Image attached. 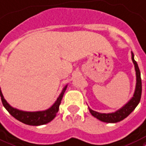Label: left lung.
Returning <instances> with one entry per match:
<instances>
[{
  "instance_id": "1",
  "label": "left lung",
  "mask_w": 146,
  "mask_h": 146,
  "mask_svg": "<svg viewBox=\"0 0 146 146\" xmlns=\"http://www.w3.org/2000/svg\"><path fill=\"white\" fill-rule=\"evenodd\" d=\"M132 54V60L134 64L135 70V76H136V84H135V92L133 93L132 97L130 99L128 103H126L122 107L116 110L114 113H100L96 112L94 110H91L89 107V110L93 116L96 118L97 119L102 122H107V123H115L120 122L126 118L133 110H135L138 104L139 103L141 95H142V80H141V73L136 61L134 59V54L131 52Z\"/></svg>"
}]
</instances>
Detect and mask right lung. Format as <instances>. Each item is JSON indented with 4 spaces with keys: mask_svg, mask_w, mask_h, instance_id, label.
<instances>
[{
    "mask_svg": "<svg viewBox=\"0 0 146 146\" xmlns=\"http://www.w3.org/2000/svg\"><path fill=\"white\" fill-rule=\"evenodd\" d=\"M67 86L68 85H66L63 88L60 94L59 95L58 98L55 101V103H53L49 109L46 110H43V111L27 112V111H23V110H20L18 109H16V108L12 107L4 99V96L2 94L1 87L0 95L1 97L3 106L13 117L19 120L20 122H23L24 124H27V125H41L51 122L56 117V113H58L59 111V106L60 105L61 100L63 99V94H64L67 88Z\"/></svg>",
    "mask_w": 146,
    "mask_h": 146,
    "instance_id": "obj_1",
    "label": "right lung"
}]
</instances>
